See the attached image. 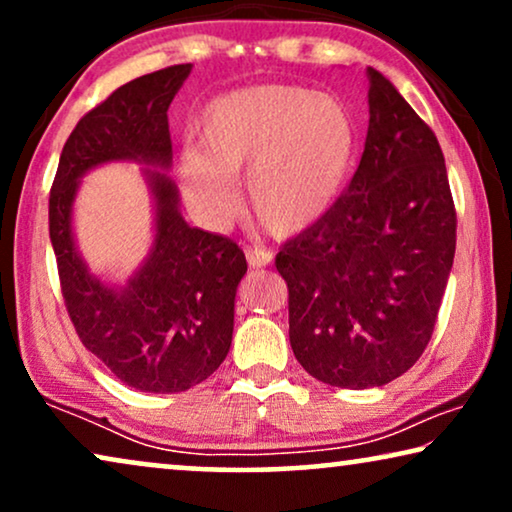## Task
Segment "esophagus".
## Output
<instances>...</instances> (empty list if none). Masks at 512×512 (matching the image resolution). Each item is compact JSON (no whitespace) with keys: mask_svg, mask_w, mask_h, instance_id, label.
<instances>
[{"mask_svg":"<svg viewBox=\"0 0 512 512\" xmlns=\"http://www.w3.org/2000/svg\"><path fill=\"white\" fill-rule=\"evenodd\" d=\"M244 254H247V261L251 268H265V265L272 263V251L265 247H247L244 249Z\"/></svg>","mask_w":512,"mask_h":512,"instance_id":"obj_1","label":"esophagus"}]
</instances>
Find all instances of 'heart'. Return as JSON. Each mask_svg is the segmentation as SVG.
I'll return each mask as SVG.
<instances>
[{"label": "heart", "mask_w": 512, "mask_h": 512, "mask_svg": "<svg viewBox=\"0 0 512 512\" xmlns=\"http://www.w3.org/2000/svg\"><path fill=\"white\" fill-rule=\"evenodd\" d=\"M198 149L179 179L200 216L221 221L237 205L244 171L249 214L275 235L312 226L345 184L356 130L335 97L303 86H256L216 97L198 118Z\"/></svg>", "instance_id": "obj_1"}]
</instances>
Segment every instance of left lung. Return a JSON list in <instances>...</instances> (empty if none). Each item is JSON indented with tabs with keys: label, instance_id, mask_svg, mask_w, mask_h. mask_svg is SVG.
Masks as SVG:
<instances>
[{
	"label": "left lung",
	"instance_id": "8db88e82",
	"mask_svg": "<svg viewBox=\"0 0 512 512\" xmlns=\"http://www.w3.org/2000/svg\"><path fill=\"white\" fill-rule=\"evenodd\" d=\"M370 121L347 191L275 258L289 286V340L307 373L382 387L429 345L457 247L433 130L368 67Z\"/></svg>",
	"mask_w": 512,
	"mask_h": 512
}]
</instances>
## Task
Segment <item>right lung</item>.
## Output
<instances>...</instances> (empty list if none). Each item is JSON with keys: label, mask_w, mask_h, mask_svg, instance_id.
Here are the masks:
<instances>
[{"label": "right lung", "mask_w": 512, "mask_h": 512, "mask_svg": "<svg viewBox=\"0 0 512 512\" xmlns=\"http://www.w3.org/2000/svg\"><path fill=\"white\" fill-rule=\"evenodd\" d=\"M191 65H172L116 88L76 123L62 146L48 233L60 289L76 335L118 380L149 394H174L207 380L233 342L235 291L247 258L230 237L191 228L179 216L177 188L153 172L156 247L123 291L90 277L72 237V200L81 174L130 158L170 167L167 109Z\"/></svg>", "instance_id": "add662e5"}]
</instances>
